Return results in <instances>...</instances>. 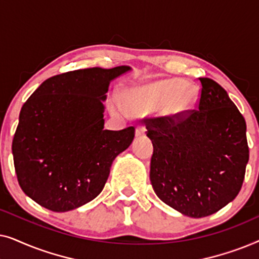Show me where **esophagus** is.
Masks as SVG:
<instances>
[{
    "instance_id": "esophagus-1",
    "label": "esophagus",
    "mask_w": 259,
    "mask_h": 259,
    "mask_svg": "<svg viewBox=\"0 0 259 259\" xmlns=\"http://www.w3.org/2000/svg\"><path fill=\"white\" fill-rule=\"evenodd\" d=\"M145 132H146V130L144 126H138L136 128V137H143L145 136Z\"/></svg>"
}]
</instances>
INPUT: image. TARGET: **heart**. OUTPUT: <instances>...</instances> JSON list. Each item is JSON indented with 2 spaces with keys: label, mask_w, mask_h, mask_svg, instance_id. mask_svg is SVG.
<instances>
[{
  "label": "heart",
  "mask_w": 259,
  "mask_h": 259,
  "mask_svg": "<svg viewBox=\"0 0 259 259\" xmlns=\"http://www.w3.org/2000/svg\"><path fill=\"white\" fill-rule=\"evenodd\" d=\"M198 93L182 79H162L127 88L123 101L114 95L111 108L119 115H143L160 107L168 119L186 115L196 105Z\"/></svg>",
  "instance_id": "obj_1"
}]
</instances>
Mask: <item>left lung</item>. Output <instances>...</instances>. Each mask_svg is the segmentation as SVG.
Returning <instances> with one entry per match:
<instances>
[{"label":"left lung","instance_id":"left-lung-1","mask_svg":"<svg viewBox=\"0 0 259 259\" xmlns=\"http://www.w3.org/2000/svg\"><path fill=\"white\" fill-rule=\"evenodd\" d=\"M197 111L175 121L146 120L153 144L150 179L157 196L180 213L203 218L232 201L249 161L246 123L221 84L199 77Z\"/></svg>","mask_w":259,"mask_h":259}]
</instances>
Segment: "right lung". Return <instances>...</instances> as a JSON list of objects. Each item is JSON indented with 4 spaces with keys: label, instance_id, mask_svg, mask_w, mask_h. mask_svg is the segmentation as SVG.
Here are the masks:
<instances>
[{
    "label": "right lung",
    "instance_id": "add662e5",
    "mask_svg": "<svg viewBox=\"0 0 259 259\" xmlns=\"http://www.w3.org/2000/svg\"><path fill=\"white\" fill-rule=\"evenodd\" d=\"M132 69H77L44 81L20 112L13 140L21 189L54 212L74 210L98 197L112 162L128 148L134 127L108 131L104 101L109 83Z\"/></svg>",
    "mask_w": 259,
    "mask_h": 259
}]
</instances>
